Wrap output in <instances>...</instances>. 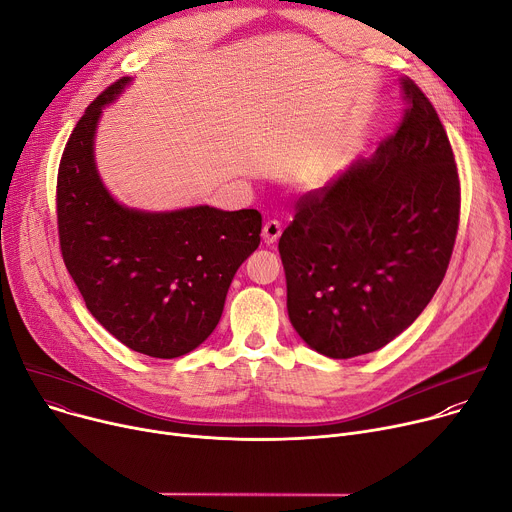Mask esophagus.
I'll list each match as a JSON object with an SVG mask.
<instances>
[{
    "instance_id": "obj_1",
    "label": "esophagus",
    "mask_w": 512,
    "mask_h": 512,
    "mask_svg": "<svg viewBox=\"0 0 512 512\" xmlns=\"http://www.w3.org/2000/svg\"><path fill=\"white\" fill-rule=\"evenodd\" d=\"M280 237H282V224L277 220H267L263 224V241L267 245H273Z\"/></svg>"
}]
</instances>
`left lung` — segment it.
Returning a JSON list of instances; mask_svg holds the SVG:
<instances>
[{
    "label": "left lung",
    "mask_w": 512,
    "mask_h": 512,
    "mask_svg": "<svg viewBox=\"0 0 512 512\" xmlns=\"http://www.w3.org/2000/svg\"><path fill=\"white\" fill-rule=\"evenodd\" d=\"M396 132L304 194L280 239L292 327L314 351H378L441 286L459 224V175L447 132L412 79Z\"/></svg>",
    "instance_id": "left-lung-1"
}]
</instances>
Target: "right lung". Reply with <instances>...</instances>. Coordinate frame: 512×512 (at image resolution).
<instances>
[{"label": "right lung", "instance_id": "add662e5", "mask_svg": "<svg viewBox=\"0 0 512 512\" xmlns=\"http://www.w3.org/2000/svg\"><path fill=\"white\" fill-rule=\"evenodd\" d=\"M130 81L122 77L104 89L65 145L57 175L59 243L102 327L132 351L173 359L216 329L232 277L259 247L261 214L210 206L143 212L110 196L94 161V136L102 108Z\"/></svg>", "mask_w": 512, "mask_h": 512}]
</instances>
